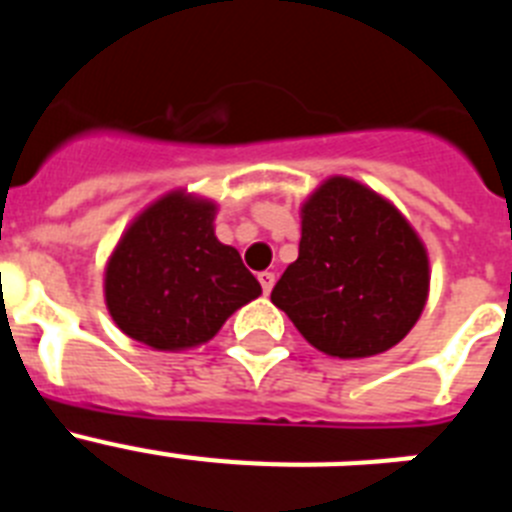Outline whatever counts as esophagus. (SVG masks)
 I'll list each match as a JSON object with an SVG mask.
<instances>
[{
    "mask_svg": "<svg viewBox=\"0 0 512 512\" xmlns=\"http://www.w3.org/2000/svg\"><path fill=\"white\" fill-rule=\"evenodd\" d=\"M259 282H261V289H264V295H269L271 287H274V282H277V277H274L271 271H261Z\"/></svg>",
    "mask_w": 512,
    "mask_h": 512,
    "instance_id": "esophagus-1",
    "label": "esophagus"
}]
</instances>
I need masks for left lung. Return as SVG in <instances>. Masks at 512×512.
Returning <instances> with one entry per match:
<instances>
[{
  "label": "left lung",
  "mask_w": 512,
  "mask_h": 512,
  "mask_svg": "<svg viewBox=\"0 0 512 512\" xmlns=\"http://www.w3.org/2000/svg\"><path fill=\"white\" fill-rule=\"evenodd\" d=\"M300 217V256L271 289V302L328 356L364 359L397 346L418 323L431 284L413 225L348 176L325 179Z\"/></svg>",
  "instance_id": "obj_1"
}]
</instances>
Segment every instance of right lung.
<instances>
[{"instance_id": "add662e5", "label": "right lung", "mask_w": 512, "mask_h": 512, "mask_svg": "<svg viewBox=\"0 0 512 512\" xmlns=\"http://www.w3.org/2000/svg\"><path fill=\"white\" fill-rule=\"evenodd\" d=\"M215 212L212 200L176 189L122 233L104 266V302L125 336L156 351L202 346L261 295L241 253L217 241Z\"/></svg>"}]
</instances>
